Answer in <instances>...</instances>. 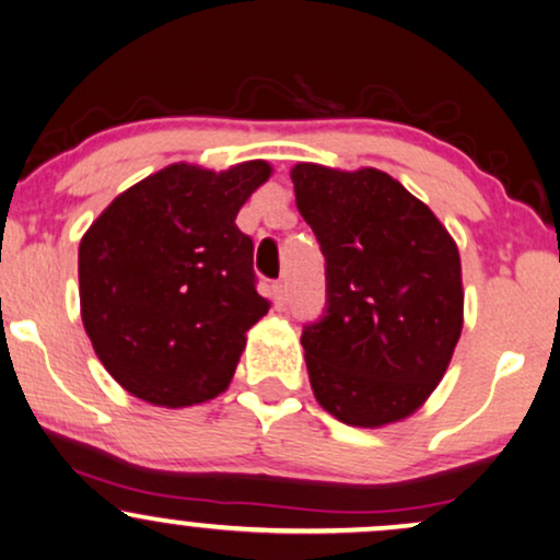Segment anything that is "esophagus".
I'll return each instance as SVG.
<instances>
[{
	"instance_id": "1",
	"label": "esophagus",
	"mask_w": 560,
	"mask_h": 560,
	"mask_svg": "<svg viewBox=\"0 0 560 560\" xmlns=\"http://www.w3.org/2000/svg\"><path fill=\"white\" fill-rule=\"evenodd\" d=\"M273 304H276V310L287 307V284H284V281H276V284H273Z\"/></svg>"
}]
</instances>
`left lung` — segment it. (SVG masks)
Returning a JSON list of instances; mask_svg holds the SVG:
<instances>
[{"label": "left lung", "instance_id": "1", "mask_svg": "<svg viewBox=\"0 0 560 560\" xmlns=\"http://www.w3.org/2000/svg\"><path fill=\"white\" fill-rule=\"evenodd\" d=\"M296 209L325 256L328 304L302 330L310 385L349 427L408 419L463 332V268L434 211L377 167L296 162Z\"/></svg>", "mask_w": 560, "mask_h": 560}]
</instances>
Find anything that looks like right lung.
I'll list each match as a JSON object with an SVG mask.
<instances>
[{"label": "right lung", "mask_w": 560, "mask_h": 560, "mask_svg": "<svg viewBox=\"0 0 560 560\" xmlns=\"http://www.w3.org/2000/svg\"><path fill=\"white\" fill-rule=\"evenodd\" d=\"M271 173L266 160L222 173L175 162L113 198L82 235L84 330L133 398L186 408L230 387L245 332L268 313L235 219Z\"/></svg>", "instance_id": "right-lung-1"}]
</instances>
